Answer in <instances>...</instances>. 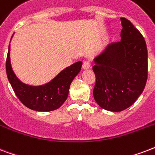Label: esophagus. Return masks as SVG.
<instances>
[{
	"mask_svg": "<svg viewBox=\"0 0 155 155\" xmlns=\"http://www.w3.org/2000/svg\"><path fill=\"white\" fill-rule=\"evenodd\" d=\"M82 68H83V69H88V68H91V64L89 61H87V60H86V61H84L83 62V64H82Z\"/></svg>",
	"mask_w": 155,
	"mask_h": 155,
	"instance_id": "34e87169",
	"label": "esophagus"
}]
</instances>
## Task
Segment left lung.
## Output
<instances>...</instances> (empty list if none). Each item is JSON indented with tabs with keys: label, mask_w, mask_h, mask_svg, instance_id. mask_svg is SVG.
Here are the masks:
<instances>
[{
	"label": "left lung",
	"mask_w": 155,
	"mask_h": 155,
	"mask_svg": "<svg viewBox=\"0 0 155 155\" xmlns=\"http://www.w3.org/2000/svg\"><path fill=\"white\" fill-rule=\"evenodd\" d=\"M121 41L107 46L94 58L96 82L93 95L105 110L120 112L137 101L146 84L148 52L141 33L131 22L120 18Z\"/></svg>",
	"instance_id": "1"
}]
</instances>
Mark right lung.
Listing matches in <instances>:
<instances>
[{"label": "right lung", "instance_id": "add662e5", "mask_svg": "<svg viewBox=\"0 0 155 155\" xmlns=\"http://www.w3.org/2000/svg\"><path fill=\"white\" fill-rule=\"evenodd\" d=\"M10 54V47L9 46L6 73L13 90L25 106L39 112L53 111L59 109L64 103L68 98L71 82L81 71L82 65V61L74 63L65 68L46 84L31 86L22 82L16 77L11 67Z\"/></svg>", "mask_w": 155, "mask_h": 155}]
</instances>
